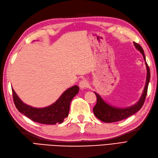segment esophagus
Segmentation results:
<instances>
[{
    "mask_svg": "<svg viewBox=\"0 0 158 158\" xmlns=\"http://www.w3.org/2000/svg\"><path fill=\"white\" fill-rule=\"evenodd\" d=\"M79 86L80 87V88H82V89H84V88H86L89 86V82H88V80L83 79L80 82Z\"/></svg>",
    "mask_w": 158,
    "mask_h": 158,
    "instance_id": "34e87169",
    "label": "esophagus"
}]
</instances>
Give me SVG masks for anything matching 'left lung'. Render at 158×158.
Listing matches in <instances>:
<instances>
[{
	"label": "left lung",
	"instance_id": "left-lung-1",
	"mask_svg": "<svg viewBox=\"0 0 158 158\" xmlns=\"http://www.w3.org/2000/svg\"><path fill=\"white\" fill-rule=\"evenodd\" d=\"M133 44L136 49L140 51L142 55H143L146 64V68H147V78H146L145 86L144 88L143 94L141 95L139 101L135 105L127 107V108L119 109L108 105V104L103 101L102 98L101 97V96L94 92L96 96H97V104H96V105L93 108L94 114L99 120L105 123L117 122L131 116L132 114L137 113L138 110H140L144 104L146 96H147L148 84L150 79V70L148 65L147 62H146L145 56L144 54L143 49H142V48L139 44L135 43V42H133Z\"/></svg>",
	"mask_w": 158,
	"mask_h": 158
}]
</instances>
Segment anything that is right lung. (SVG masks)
<instances>
[{"mask_svg": "<svg viewBox=\"0 0 158 158\" xmlns=\"http://www.w3.org/2000/svg\"><path fill=\"white\" fill-rule=\"evenodd\" d=\"M79 87L74 86L65 91L57 101L45 108H34L23 102L12 88L15 105L19 112L32 121L41 124L61 123L68 116L72 98L78 93Z\"/></svg>", "mask_w": 158, "mask_h": 158, "instance_id": "1", "label": "right lung"}]
</instances>
